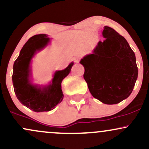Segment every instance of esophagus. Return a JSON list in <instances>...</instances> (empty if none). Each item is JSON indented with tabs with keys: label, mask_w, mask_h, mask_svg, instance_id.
I'll return each mask as SVG.
<instances>
[{
	"label": "esophagus",
	"mask_w": 149,
	"mask_h": 149,
	"mask_svg": "<svg viewBox=\"0 0 149 149\" xmlns=\"http://www.w3.org/2000/svg\"><path fill=\"white\" fill-rule=\"evenodd\" d=\"M73 60H74L76 63H78V61H79V59H78V57H75L74 59H73Z\"/></svg>",
	"instance_id": "1"
}]
</instances>
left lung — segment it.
<instances>
[{
  "label": "left lung",
  "instance_id": "8db88e82",
  "mask_svg": "<svg viewBox=\"0 0 149 149\" xmlns=\"http://www.w3.org/2000/svg\"><path fill=\"white\" fill-rule=\"evenodd\" d=\"M102 34L105 40L80 63L92 96L104 104H116L132 92L138 76L136 57L125 38L111 27L104 26Z\"/></svg>",
  "mask_w": 149,
  "mask_h": 149
}]
</instances>
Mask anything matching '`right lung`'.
Returning a JSON list of instances; mask_svg holds the SVG:
<instances>
[{
	"mask_svg": "<svg viewBox=\"0 0 149 149\" xmlns=\"http://www.w3.org/2000/svg\"><path fill=\"white\" fill-rule=\"evenodd\" d=\"M49 40L45 34L31 37L23 46L13 65V83L17 98L25 107L35 112L49 111L62 101L61 82L69 75L73 63L62 71H56L52 83L42 89L31 84L30 63L34 54L43 48Z\"/></svg>",
	"mask_w": 149,
	"mask_h": 149,
	"instance_id": "add662e5",
	"label": "right lung"
}]
</instances>
